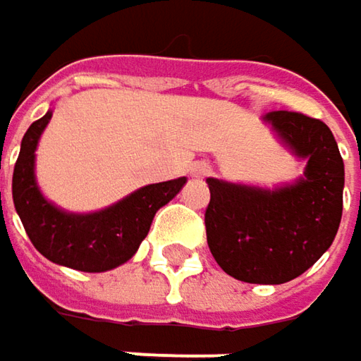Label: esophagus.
I'll list each match as a JSON object with an SVG mask.
<instances>
[{"mask_svg":"<svg viewBox=\"0 0 361 361\" xmlns=\"http://www.w3.org/2000/svg\"><path fill=\"white\" fill-rule=\"evenodd\" d=\"M213 173V169H211V164L209 162H197V164H192V169H190V174L192 176H209V174Z\"/></svg>","mask_w":361,"mask_h":361,"instance_id":"34e87169","label":"esophagus"}]
</instances>
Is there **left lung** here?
<instances>
[{
    "label": "left lung",
    "instance_id": "obj_1",
    "mask_svg": "<svg viewBox=\"0 0 361 361\" xmlns=\"http://www.w3.org/2000/svg\"><path fill=\"white\" fill-rule=\"evenodd\" d=\"M298 157L305 176L275 190L209 178L207 243L231 277L279 285L299 277L329 249L343 209V160L326 122L279 110L265 116Z\"/></svg>",
    "mask_w": 361,
    "mask_h": 361
}]
</instances>
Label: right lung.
Returning a JSON list of instances; mask_svg holds the SVG:
<instances>
[{
	"mask_svg": "<svg viewBox=\"0 0 361 361\" xmlns=\"http://www.w3.org/2000/svg\"><path fill=\"white\" fill-rule=\"evenodd\" d=\"M51 112L27 128L13 169V204L30 241L42 255L70 269L100 273L126 263L142 243L160 207L187 183L185 176L138 188L130 197L92 215H72L48 202L35 185L34 159Z\"/></svg>",
	"mask_w": 361,
	"mask_h": 361,
	"instance_id": "obj_1",
	"label": "right lung"
}]
</instances>
